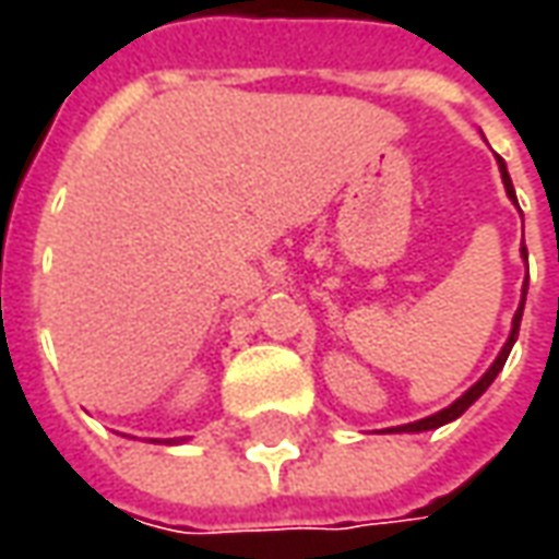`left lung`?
<instances>
[{
  "label": "left lung",
  "mask_w": 559,
  "mask_h": 559,
  "mask_svg": "<svg viewBox=\"0 0 559 559\" xmlns=\"http://www.w3.org/2000/svg\"><path fill=\"white\" fill-rule=\"evenodd\" d=\"M497 167H500V176H503V188L506 194H509V200L518 206V197H515V188H512V179H509V170H506V160L497 158ZM521 257L527 260V248H521ZM524 302H527V281H524V290H521V305H518L515 317H512V332H509V338H506L503 350L497 353V359L491 362V368L485 371V374L473 383V386L461 395V399H455L449 407H443V411L431 413V416H425V419L419 421H411V425H395V428H386L389 433H419V431H433V428H440V425H445V421H455L461 413L467 411L469 404H476V401L481 399V392L491 386L493 377L503 371L506 359H509V353H512V347H515L518 341V329H521V317H524Z\"/></svg>",
  "instance_id": "1"
}]
</instances>
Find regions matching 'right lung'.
Returning a JSON list of instances; mask_svg holds the SVG:
<instances>
[{"instance_id": "1", "label": "right lung", "mask_w": 559, "mask_h": 559, "mask_svg": "<svg viewBox=\"0 0 559 559\" xmlns=\"http://www.w3.org/2000/svg\"><path fill=\"white\" fill-rule=\"evenodd\" d=\"M167 443H182V440H167Z\"/></svg>"}]
</instances>
